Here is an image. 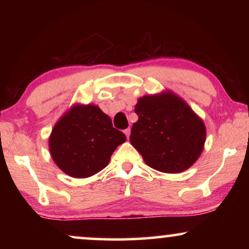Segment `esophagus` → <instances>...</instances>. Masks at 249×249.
<instances>
[{
  "mask_svg": "<svg viewBox=\"0 0 249 249\" xmlns=\"http://www.w3.org/2000/svg\"><path fill=\"white\" fill-rule=\"evenodd\" d=\"M130 128H127V129H125V130L124 131V135L125 136H127V138H129V136H130Z\"/></svg>",
  "mask_w": 249,
  "mask_h": 249,
  "instance_id": "34e87169",
  "label": "esophagus"
}]
</instances>
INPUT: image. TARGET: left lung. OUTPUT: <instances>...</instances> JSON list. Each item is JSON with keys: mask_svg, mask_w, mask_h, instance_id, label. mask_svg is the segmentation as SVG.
I'll use <instances>...</instances> for the list:
<instances>
[{"mask_svg": "<svg viewBox=\"0 0 249 249\" xmlns=\"http://www.w3.org/2000/svg\"><path fill=\"white\" fill-rule=\"evenodd\" d=\"M130 142L146 164L165 173H179L199 158L206 138L202 119L172 91L147 95L135 107Z\"/></svg>", "mask_w": 249, "mask_h": 249, "instance_id": "8db88e82", "label": "left lung"}]
</instances>
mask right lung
<instances>
[{
  "label": "right lung",
  "mask_w": 249,
  "mask_h": 249,
  "mask_svg": "<svg viewBox=\"0 0 249 249\" xmlns=\"http://www.w3.org/2000/svg\"><path fill=\"white\" fill-rule=\"evenodd\" d=\"M124 142V132L113 128L97 105L76 104L54 125L49 146L53 161L64 173L88 178L103 170Z\"/></svg>",
  "instance_id": "right-lung-1"
}]
</instances>
